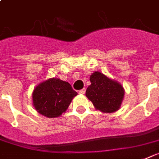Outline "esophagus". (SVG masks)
I'll list each match as a JSON object with an SVG mask.
<instances>
[{"label":"esophagus","instance_id":"obj_1","mask_svg":"<svg viewBox=\"0 0 159 159\" xmlns=\"http://www.w3.org/2000/svg\"><path fill=\"white\" fill-rule=\"evenodd\" d=\"M85 91H86V89H81V90H80V91H79V93H80V94H84Z\"/></svg>","mask_w":159,"mask_h":159}]
</instances>
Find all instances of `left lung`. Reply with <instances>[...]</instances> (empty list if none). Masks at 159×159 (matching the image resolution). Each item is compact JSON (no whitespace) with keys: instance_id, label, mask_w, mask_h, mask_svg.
I'll list each match as a JSON object with an SVG mask.
<instances>
[{"instance_id":"obj_1","label":"left lung","mask_w":159,"mask_h":159,"mask_svg":"<svg viewBox=\"0 0 159 159\" xmlns=\"http://www.w3.org/2000/svg\"><path fill=\"white\" fill-rule=\"evenodd\" d=\"M90 82L91 85L88 87L85 95L93 102L96 110L103 113H113L120 108L124 89L119 82L99 71L91 75Z\"/></svg>"}]
</instances>
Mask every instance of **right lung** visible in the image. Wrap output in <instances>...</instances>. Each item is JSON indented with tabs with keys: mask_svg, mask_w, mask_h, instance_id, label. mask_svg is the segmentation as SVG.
<instances>
[{
	"mask_svg": "<svg viewBox=\"0 0 159 159\" xmlns=\"http://www.w3.org/2000/svg\"><path fill=\"white\" fill-rule=\"evenodd\" d=\"M77 95L68 82L57 78L40 83L32 93L33 106L38 113L48 118H57L65 113Z\"/></svg>",
	"mask_w": 159,
	"mask_h": 159,
	"instance_id": "obj_1",
	"label": "right lung"
}]
</instances>
